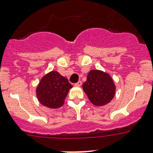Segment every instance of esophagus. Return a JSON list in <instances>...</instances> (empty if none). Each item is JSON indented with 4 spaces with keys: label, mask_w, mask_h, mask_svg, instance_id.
<instances>
[{
    "label": "esophagus",
    "mask_w": 153,
    "mask_h": 153,
    "mask_svg": "<svg viewBox=\"0 0 153 153\" xmlns=\"http://www.w3.org/2000/svg\"><path fill=\"white\" fill-rule=\"evenodd\" d=\"M81 84H82V82H81V81H78V82H77L76 84H75V86H78V87H80V86H81Z\"/></svg>",
    "instance_id": "esophagus-1"
}]
</instances>
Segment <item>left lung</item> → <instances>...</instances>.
Segmentation results:
<instances>
[{
  "label": "left lung",
  "mask_w": 153,
  "mask_h": 153,
  "mask_svg": "<svg viewBox=\"0 0 153 153\" xmlns=\"http://www.w3.org/2000/svg\"><path fill=\"white\" fill-rule=\"evenodd\" d=\"M82 87L90 102L96 106L109 103L116 90L111 77L99 70H90Z\"/></svg>",
  "instance_id": "obj_1"
}]
</instances>
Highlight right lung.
Returning <instances> with one entry per match:
<instances>
[{"label":"right lung","mask_w":153,"mask_h":153,"mask_svg":"<svg viewBox=\"0 0 153 153\" xmlns=\"http://www.w3.org/2000/svg\"><path fill=\"white\" fill-rule=\"evenodd\" d=\"M72 85L68 79L56 71H52L41 79L36 88L37 99L44 106L58 108L63 105Z\"/></svg>","instance_id":"right-lung-1"}]
</instances>
